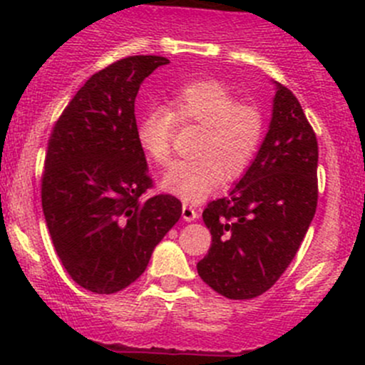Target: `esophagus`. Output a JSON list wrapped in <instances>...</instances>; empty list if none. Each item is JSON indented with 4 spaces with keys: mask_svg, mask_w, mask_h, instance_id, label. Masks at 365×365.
<instances>
[{
    "mask_svg": "<svg viewBox=\"0 0 365 365\" xmlns=\"http://www.w3.org/2000/svg\"><path fill=\"white\" fill-rule=\"evenodd\" d=\"M182 217H183V220L190 222V220H196L197 217H200V213H197V210L194 208L192 205H183L182 206Z\"/></svg>",
    "mask_w": 365,
    "mask_h": 365,
    "instance_id": "obj_1",
    "label": "esophagus"
}]
</instances>
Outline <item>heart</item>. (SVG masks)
<instances>
[{
  "instance_id": "b5f03b06",
  "label": "heart",
  "mask_w": 365,
  "mask_h": 365,
  "mask_svg": "<svg viewBox=\"0 0 365 365\" xmlns=\"http://www.w3.org/2000/svg\"><path fill=\"white\" fill-rule=\"evenodd\" d=\"M171 111L153 108L138 125V141L150 160L160 168L173 157L176 121L203 127L196 157L180 162L164 176L165 190L189 203L208 197L222 178H240L252 164L264 135V114L252 102L237 95L217 79H196L182 84L173 93Z\"/></svg>"
}]
</instances>
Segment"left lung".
Segmentation results:
<instances>
[{
    "instance_id": "1",
    "label": "left lung",
    "mask_w": 365,
    "mask_h": 365,
    "mask_svg": "<svg viewBox=\"0 0 365 365\" xmlns=\"http://www.w3.org/2000/svg\"><path fill=\"white\" fill-rule=\"evenodd\" d=\"M318 206V139L292 91L277 84L270 128L244 178L203 210L212 233L197 274L233 300L263 295L279 281Z\"/></svg>"
}]
</instances>
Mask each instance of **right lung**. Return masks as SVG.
I'll return each mask as SVG.
<instances>
[{
    "instance_id": "1",
    "label": "right lung",
    "mask_w": 365,
    "mask_h": 365,
    "mask_svg": "<svg viewBox=\"0 0 365 365\" xmlns=\"http://www.w3.org/2000/svg\"><path fill=\"white\" fill-rule=\"evenodd\" d=\"M169 60L139 54L93 73L54 123L42 171V210L70 277L88 292L127 288L178 222L182 203L153 189L138 141L139 86Z\"/></svg>"
}]
</instances>
